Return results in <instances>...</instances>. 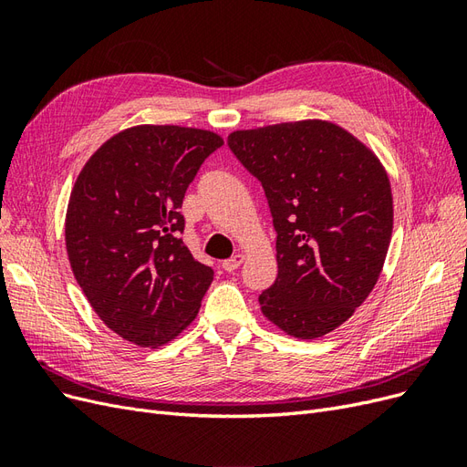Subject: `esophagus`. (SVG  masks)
Returning <instances> with one entry per match:
<instances>
[{
	"label": "esophagus",
	"mask_w": 467,
	"mask_h": 467,
	"mask_svg": "<svg viewBox=\"0 0 467 467\" xmlns=\"http://www.w3.org/2000/svg\"><path fill=\"white\" fill-rule=\"evenodd\" d=\"M244 263V255L242 253H237V255H234V257H230V259H225L223 263H222V268L225 273H234L235 268H239V265Z\"/></svg>",
	"instance_id": "1"
}]
</instances>
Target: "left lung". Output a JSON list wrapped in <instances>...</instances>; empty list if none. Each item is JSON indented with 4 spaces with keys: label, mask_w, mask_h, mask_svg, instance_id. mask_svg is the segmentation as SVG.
I'll return each instance as SVG.
<instances>
[{
    "label": "left lung",
    "mask_w": 467,
    "mask_h": 467,
    "mask_svg": "<svg viewBox=\"0 0 467 467\" xmlns=\"http://www.w3.org/2000/svg\"><path fill=\"white\" fill-rule=\"evenodd\" d=\"M228 146L265 191L276 232V280L261 312L298 338L345 323L384 266L393 199L386 169L362 142L325 120L237 130Z\"/></svg>",
    "instance_id": "1"
}]
</instances>
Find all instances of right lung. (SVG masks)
I'll use <instances>...</instances> for the list:
<instances>
[{
  "mask_svg": "<svg viewBox=\"0 0 467 467\" xmlns=\"http://www.w3.org/2000/svg\"><path fill=\"white\" fill-rule=\"evenodd\" d=\"M223 140L182 126H134L99 148L66 214L74 276L109 329L140 347L171 341L214 278L179 237L182 199Z\"/></svg>",
  "mask_w": 467,
  "mask_h": 467,
  "instance_id": "add662e5",
  "label": "right lung"
}]
</instances>
